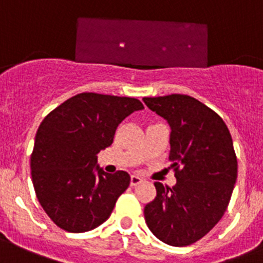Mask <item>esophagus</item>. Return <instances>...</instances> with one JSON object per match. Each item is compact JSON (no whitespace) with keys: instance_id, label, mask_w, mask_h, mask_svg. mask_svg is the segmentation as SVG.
<instances>
[{"instance_id":"1","label":"esophagus","mask_w":263,"mask_h":263,"mask_svg":"<svg viewBox=\"0 0 263 263\" xmlns=\"http://www.w3.org/2000/svg\"><path fill=\"white\" fill-rule=\"evenodd\" d=\"M143 181V179L140 178V176L137 175H132L131 176V180H129V184H131V187H136V185H139L140 183Z\"/></svg>"}]
</instances>
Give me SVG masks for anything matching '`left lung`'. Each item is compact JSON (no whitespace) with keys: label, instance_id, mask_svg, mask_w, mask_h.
Wrapping results in <instances>:
<instances>
[{"label":"left lung","instance_id":"left-lung-1","mask_svg":"<svg viewBox=\"0 0 263 263\" xmlns=\"http://www.w3.org/2000/svg\"><path fill=\"white\" fill-rule=\"evenodd\" d=\"M171 126L170 161L176 184L156 181L157 196L144 208L149 230L161 241L187 247L223 217L237 178V157L224 120L187 95L144 97Z\"/></svg>","mask_w":263,"mask_h":263}]
</instances>
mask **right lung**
<instances>
[{
  "label": "right lung",
  "instance_id": "obj_1",
  "mask_svg": "<svg viewBox=\"0 0 263 263\" xmlns=\"http://www.w3.org/2000/svg\"><path fill=\"white\" fill-rule=\"evenodd\" d=\"M141 109L137 98L84 92L44 118L31 154V175L39 202L58 227L79 234L110 217L129 175L98 167L95 174L97 154L111 145L120 122Z\"/></svg>",
  "mask_w": 263,
  "mask_h": 263
}]
</instances>
